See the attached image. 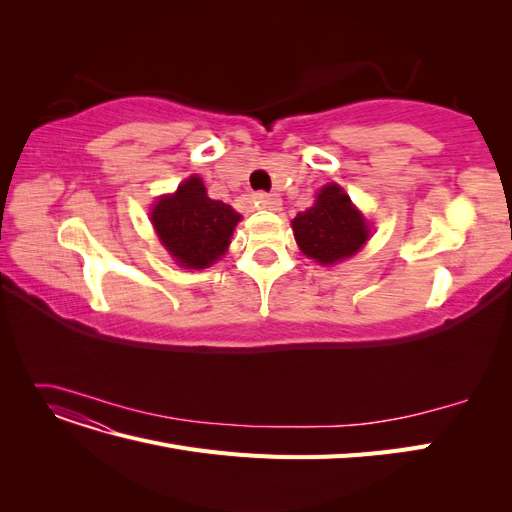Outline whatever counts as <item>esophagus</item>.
<instances>
[{
	"instance_id": "obj_1",
	"label": "esophagus",
	"mask_w": 512,
	"mask_h": 512,
	"mask_svg": "<svg viewBox=\"0 0 512 512\" xmlns=\"http://www.w3.org/2000/svg\"><path fill=\"white\" fill-rule=\"evenodd\" d=\"M254 203L260 209H269V211H277L282 207V198L277 194H267V192H258L254 194Z\"/></svg>"
}]
</instances>
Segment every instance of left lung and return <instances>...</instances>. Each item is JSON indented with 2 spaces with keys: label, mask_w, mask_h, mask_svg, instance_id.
Listing matches in <instances>:
<instances>
[{
  "label": "left lung",
  "mask_w": 512,
  "mask_h": 512,
  "mask_svg": "<svg viewBox=\"0 0 512 512\" xmlns=\"http://www.w3.org/2000/svg\"><path fill=\"white\" fill-rule=\"evenodd\" d=\"M292 230L303 254L320 265H333L350 258L369 237L365 218L354 209L350 196L335 183L324 185L316 205L292 220Z\"/></svg>",
  "instance_id": "left-lung-1"
}]
</instances>
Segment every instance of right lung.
<instances>
[{"label":"right lung","mask_w":512,"mask_h":512,"mask_svg":"<svg viewBox=\"0 0 512 512\" xmlns=\"http://www.w3.org/2000/svg\"><path fill=\"white\" fill-rule=\"evenodd\" d=\"M241 215L222 200L207 196L203 181L190 177L173 196H164L151 211L160 241L183 267L205 269L230 243Z\"/></svg>","instance_id":"obj_1"}]
</instances>
